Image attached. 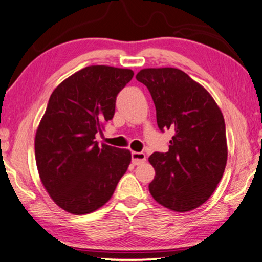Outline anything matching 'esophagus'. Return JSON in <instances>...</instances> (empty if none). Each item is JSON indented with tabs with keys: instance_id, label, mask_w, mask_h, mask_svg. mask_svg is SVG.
<instances>
[{
	"instance_id": "34e87169",
	"label": "esophagus",
	"mask_w": 262,
	"mask_h": 262,
	"mask_svg": "<svg viewBox=\"0 0 262 262\" xmlns=\"http://www.w3.org/2000/svg\"><path fill=\"white\" fill-rule=\"evenodd\" d=\"M131 157H132V164L134 165H140V164H144V162L146 161V156H145V153L132 152Z\"/></svg>"
}]
</instances>
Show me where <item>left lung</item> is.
Returning <instances> with one entry per match:
<instances>
[{
  "instance_id": "obj_1",
  "label": "left lung",
  "mask_w": 262,
  "mask_h": 262,
  "mask_svg": "<svg viewBox=\"0 0 262 262\" xmlns=\"http://www.w3.org/2000/svg\"><path fill=\"white\" fill-rule=\"evenodd\" d=\"M136 79L151 93L158 126L174 134L168 152L148 158L156 169L149 192L173 211L199 208L215 191L228 160L220 106L207 89L178 68H145Z\"/></svg>"
}]
</instances>
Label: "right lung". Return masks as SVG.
<instances>
[{
	"instance_id": "right-lung-1",
	"label": "right lung",
	"mask_w": 262,
	"mask_h": 262,
	"mask_svg": "<svg viewBox=\"0 0 262 262\" xmlns=\"http://www.w3.org/2000/svg\"><path fill=\"white\" fill-rule=\"evenodd\" d=\"M134 78L126 68L88 66L63 80L51 95L34 138L42 186L73 215L103 207L131 162V153L102 144L95 135L115 115L116 97Z\"/></svg>"
}]
</instances>
